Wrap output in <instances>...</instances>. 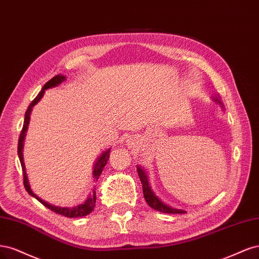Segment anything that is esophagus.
<instances>
[{
	"label": "esophagus",
	"instance_id": "esophagus-1",
	"mask_svg": "<svg viewBox=\"0 0 259 259\" xmlns=\"http://www.w3.org/2000/svg\"><path fill=\"white\" fill-rule=\"evenodd\" d=\"M132 141H133V138H129L128 139V142H132Z\"/></svg>",
	"mask_w": 259,
	"mask_h": 259
}]
</instances>
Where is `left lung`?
<instances>
[{
    "mask_svg": "<svg viewBox=\"0 0 259 259\" xmlns=\"http://www.w3.org/2000/svg\"><path fill=\"white\" fill-rule=\"evenodd\" d=\"M214 101L222 104L221 99L219 97H215ZM137 170H138L140 181L142 183V188H143L144 199L146 200V202L149 206L154 208V210H156V211H159L161 213H166V214H184V213H186V211L181 210V208H174V207L169 206L168 204L163 203L161 200L154 194V191L152 190L151 186H149L146 172L142 169L140 165L137 166Z\"/></svg>",
    "mask_w": 259,
    "mask_h": 259,
    "instance_id": "obj_1",
    "label": "left lung"
}]
</instances>
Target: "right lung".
Listing matches in <instances>:
<instances>
[{
  "mask_svg": "<svg viewBox=\"0 0 259 259\" xmlns=\"http://www.w3.org/2000/svg\"><path fill=\"white\" fill-rule=\"evenodd\" d=\"M65 80V76L63 75H56L55 77H53L51 80H48L46 84L44 85V87L41 88V90L38 93V95L36 96V98L33 100V101L30 103L28 110L26 111V114H24V121H23V127L22 130L20 132V137H19V141H18V157H19V160L21 163V168H22V174H23V185L26 190L28 191V194L31 195L32 197H34L35 199H37L38 201L45 205L46 207H48L49 210L54 211L57 214H60L65 216V218H70V219H75V218H82V216H86L88 214H90L91 212L94 211V207L96 206V189L93 190V193L89 195V197L87 198L86 201L82 202L81 204H78L74 207H61V206H55L49 204L48 202L44 201V200H41L39 197H37L34 193H33L30 185H29V181H28V177H27V172H26V166H24V162H23V155H22V149H23V141H24V137H26V132L28 130V124L30 122V114L33 106H34L39 100L41 99V97L44 96L45 94V90L48 88H53L56 87L58 85H60L62 81ZM110 152L111 149L108 148L106 149L105 152L102 153V155L100 156L95 165H94V181H98L99 177L101 175L104 166L108 160V158H110Z\"/></svg>",
  "mask_w": 259,
  "mask_h": 259,
  "instance_id": "obj_1",
  "label": "right lung"
}]
</instances>
